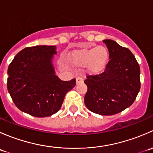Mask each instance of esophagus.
I'll return each mask as SVG.
<instances>
[{
    "instance_id": "34e87169",
    "label": "esophagus",
    "mask_w": 153,
    "mask_h": 153,
    "mask_svg": "<svg viewBox=\"0 0 153 153\" xmlns=\"http://www.w3.org/2000/svg\"><path fill=\"white\" fill-rule=\"evenodd\" d=\"M83 81H84V80H83L82 78H80V77H78V78H76V84H81V83H83Z\"/></svg>"
}]
</instances>
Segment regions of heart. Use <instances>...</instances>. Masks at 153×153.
I'll return each mask as SVG.
<instances>
[{
    "label": "heart",
    "mask_w": 153,
    "mask_h": 153,
    "mask_svg": "<svg viewBox=\"0 0 153 153\" xmlns=\"http://www.w3.org/2000/svg\"><path fill=\"white\" fill-rule=\"evenodd\" d=\"M109 49L104 46L83 48L70 52L68 56L69 64L75 67H86L91 75H97L105 71L109 61Z\"/></svg>",
    "instance_id": "b5f03b06"
}]
</instances>
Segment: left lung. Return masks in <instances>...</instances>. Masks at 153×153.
<instances>
[{
  "instance_id": "8db88e82",
  "label": "left lung",
  "mask_w": 153,
  "mask_h": 153,
  "mask_svg": "<svg viewBox=\"0 0 153 153\" xmlns=\"http://www.w3.org/2000/svg\"><path fill=\"white\" fill-rule=\"evenodd\" d=\"M109 61L101 75L84 81L87 92L84 104L88 109L101 115L121 112L133 104L141 88L140 67L133 54L116 41L105 39Z\"/></svg>"
}]
</instances>
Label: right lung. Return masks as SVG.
Instances as JSON below:
<instances>
[{"label":"right lung","mask_w":153,"mask_h":153,"mask_svg":"<svg viewBox=\"0 0 153 153\" xmlns=\"http://www.w3.org/2000/svg\"><path fill=\"white\" fill-rule=\"evenodd\" d=\"M55 46L37 45L18 52L8 68L7 89L21 111L44 118L56 113L75 79L61 81L55 75Z\"/></svg>","instance_id":"1"}]
</instances>
